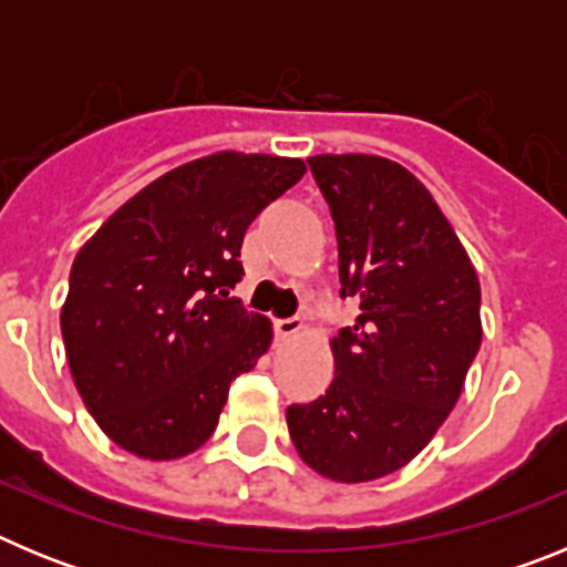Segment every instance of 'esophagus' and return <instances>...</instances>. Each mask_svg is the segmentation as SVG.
<instances>
[{
    "label": "esophagus",
    "instance_id": "34e87169",
    "mask_svg": "<svg viewBox=\"0 0 567 567\" xmlns=\"http://www.w3.org/2000/svg\"><path fill=\"white\" fill-rule=\"evenodd\" d=\"M300 329H303V320H300V318H280V320H275V334H278L280 340L295 338V334H300Z\"/></svg>",
    "mask_w": 567,
    "mask_h": 567
}]
</instances>
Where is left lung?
Instances as JSON below:
<instances>
[{"label":"left lung","mask_w":567,"mask_h":567,"mask_svg":"<svg viewBox=\"0 0 567 567\" xmlns=\"http://www.w3.org/2000/svg\"><path fill=\"white\" fill-rule=\"evenodd\" d=\"M338 235L340 298L360 300L332 340L334 380L287 409L300 460L338 483L403 468L434 437L477 358L480 280L432 193L380 155H315Z\"/></svg>","instance_id":"1"}]
</instances>
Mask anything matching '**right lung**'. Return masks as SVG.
Listing matches in <instances>:
<instances>
[{
  "instance_id": "add662e5",
  "label": "right lung",
  "mask_w": 567,
  "mask_h": 567,
  "mask_svg": "<svg viewBox=\"0 0 567 567\" xmlns=\"http://www.w3.org/2000/svg\"><path fill=\"white\" fill-rule=\"evenodd\" d=\"M303 173L300 158L207 155L135 193L79 249L64 352L87 412L124 452H195L229 383L269 349L272 323L229 292L247 227Z\"/></svg>"
}]
</instances>
